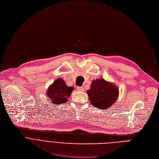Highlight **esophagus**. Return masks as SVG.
<instances>
[{
    "label": "esophagus",
    "mask_w": 159,
    "mask_h": 159,
    "mask_svg": "<svg viewBox=\"0 0 159 159\" xmlns=\"http://www.w3.org/2000/svg\"><path fill=\"white\" fill-rule=\"evenodd\" d=\"M76 89H77L78 91H84V88H82V87H77V88H76Z\"/></svg>",
    "instance_id": "esophagus-1"
}]
</instances>
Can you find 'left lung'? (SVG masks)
<instances>
[{
	"label": "left lung",
	"instance_id": "obj_1",
	"mask_svg": "<svg viewBox=\"0 0 159 159\" xmlns=\"http://www.w3.org/2000/svg\"><path fill=\"white\" fill-rule=\"evenodd\" d=\"M119 91L114 84L103 78L93 80L90 89L87 91L91 105L101 110H105L115 103Z\"/></svg>",
	"mask_w": 159,
	"mask_h": 159
}]
</instances>
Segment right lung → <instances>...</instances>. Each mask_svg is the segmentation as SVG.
I'll use <instances>...</instances> for the list:
<instances>
[{
	"label": "right lung",
	"instance_id": "obj_1",
	"mask_svg": "<svg viewBox=\"0 0 159 159\" xmlns=\"http://www.w3.org/2000/svg\"><path fill=\"white\" fill-rule=\"evenodd\" d=\"M73 86H68L62 78H58L50 85L47 90V96L51 103L61 105L66 103L73 91Z\"/></svg>",
	"mask_w": 159,
	"mask_h": 159
}]
</instances>
